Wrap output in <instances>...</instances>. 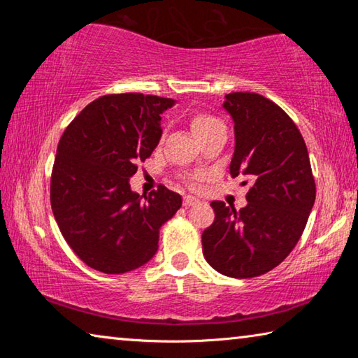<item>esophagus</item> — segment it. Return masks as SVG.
I'll return each instance as SVG.
<instances>
[{
    "instance_id": "1",
    "label": "esophagus",
    "mask_w": 358,
    "mask_h": 358,
    "mask_svg": "<svg viewBox=\"0 0 358 358\" xmlns=\"http://www.w3.org/2000/svg\"><path fill=\"white\" fill-rule=\"evenodd\" d=\"M185 207H192V205H197L199 203V199L192 197V196H185Z\"/></svg>"
}]
</instances>
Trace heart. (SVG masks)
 <instances>
[{"mask_svg":"<svg viewBox=\"0 0 358 358\" xmlns=\"http://www.w3.org/2000/svg\"><path fill=\"white\" fill-rule=\"evenodd\" d=\"M189 123H191V129L194 132V136L197 137V141L199 138H202L203 136H207L211 131L224 128V124L220 120L211 117V115H208V113H202V112L194 113Z\"/></svg>","mask_w":358,"mask_h":358,"instance_id":"obj_1","label":"heart"}]
</instances>
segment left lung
Returning <instances> with one entry per match:
<instances>
[{
	"instance_id": "left-lung-1",
	"label": "left lung",
	"mask_w": 358,
	"mask_h": 358,
	"mask_svg": "<svg viewBox=\"0 0 358 358\" xmlns=\"http://www.w3.org/2000/svg\"><path fill=\"white\" fill-rule=\"evenodd\" d=\"M222 107L235 131L230 175H245L252 185L240 211L211 202L215 221L202 234L203 256L222 275L254 278L295 248L316 201V183L305 141L280 106L257 93H230Z\"/></svg>"
}]
</instances>
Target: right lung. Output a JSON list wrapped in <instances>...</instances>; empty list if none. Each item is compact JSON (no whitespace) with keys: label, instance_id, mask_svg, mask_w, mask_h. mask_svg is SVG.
Wrapping results in <instances>:
<instances>
[{"label":"right lung","instance_id":"obj_1","mask_svg":"<svg viewBox=\"0 0 358 358\" xmlns=\"http://www.w3.org/2000/svg\"><path fill=\"white\" fill-rule=\"evenodd\" d=\"M175 101L153 94H107L72 120L59 138L50 203L71 250L107 275L132 271L157 251L159 229L181 207V196L159 186L131 189L137 164L162 136L161 115Z\"/></svg>","mask_w":358,"mask_h":358}]
</instances>
